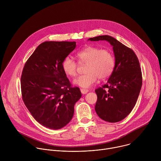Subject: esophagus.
<instances>
[{
  "instance_id": "1",
  "label": "esophagus",
  "mask_w": 161,
  "mask_h": 161,
  "mask_svg": "<svg viewBox=\"0 0 161 161\" xmlns=\"http://www.w3.org/2000/svg\"><path fill=\"white\" fill-rule=\"evenodd\" d=\"M88 92V89H85V88H81V92L83 94H86Z\"/></svg>"
}]
</instances>
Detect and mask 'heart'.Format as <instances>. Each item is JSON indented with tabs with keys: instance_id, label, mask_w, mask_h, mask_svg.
<instances>
[{
	"instance_id": "heart-1",
	"label": "heart",
	"mask_w": 161,
	"mask_h": 161,
	"mask_svg": "<svg viewBox=\"0 0 161 161\" xmlns=\"http://www.w3.org/2000/svg\"><path fill=\"white\" fill-rule=\"evenodd\" d=\"M80 64H86L85 74L75 79L73 83L82 88H87L93 85L99 78L104 80L113 73L115 59L111 50L101 49L97 47H86L76 53ZM78 63L69 57L64 58L62 68L65 73L71 77L76 76Z\"/></svg>"
}]
</instances>
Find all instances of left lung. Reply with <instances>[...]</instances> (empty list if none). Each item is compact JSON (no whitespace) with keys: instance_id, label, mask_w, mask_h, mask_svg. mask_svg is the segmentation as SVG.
Returning <instances> with one entry per match:
<instances>
[{"instance_id":"left-lung-1","label":"left lung","mask_w":161,"mask_h":161,"mask_svg":"<svg viewBox=\"0 0 161 161\" xmlns=\"http://www.w3.org/2000/svg\"><path fill=\"white\" fill-rule=\"evenodd\" d=\"M88 40L107 41L113 47L115 65L106 84L95 90L97 96L95 110L104 121H121L134 108L142 88L139 60L132 50L111 36H99Z\"/></svg>"}]
</instances>
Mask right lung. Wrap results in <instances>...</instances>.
Returning a JSON list of instances; mask_svg holds the SVG:
<instances>
[{
    "mask_svg": "<svg viewBox=\"0 0 161 161\" xmlns=\"http://www.w3.org/2000/svg\"><path fill=\"white\" fill-rule=\"evenodd\" d=\"M76 46L75 41L44 42L23 69L22 99L35 120L50 129H61L71 120L75 104L81 97L62 68L63 60Z\"/></svg>",
    "mask_w": 161,
    "mask_h": 161,
    "instance_id": "add662e5",
    "label": "right lung"
}]
</instances>
